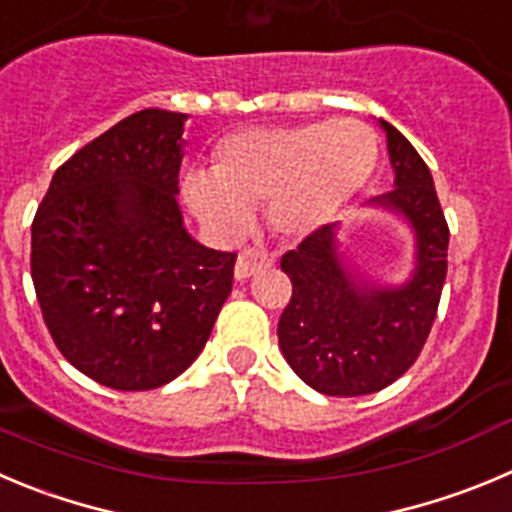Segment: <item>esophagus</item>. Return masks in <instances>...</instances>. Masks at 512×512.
<instances>
[{
	"label": "esophagus",
	"instance_id": "esophagus-1",
	"mask_svg": "<svg viewBox=\"0 0 512 512\" xmlns=\"http://www.w3.org/2000/svg\"><path fill=\"white\" fill-rule=\"evenodd\" d=\"M270 265H272V260L267 252L242 250L240 257H237V262H234V278L247 280V278H252V275H257V272L267 270Z\"/></svg>",
	"mask_w": 512,
	"mask_h": 512
}]
</instances>
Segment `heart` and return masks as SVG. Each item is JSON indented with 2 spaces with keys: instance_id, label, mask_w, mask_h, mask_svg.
Masks as SVG:
<instances>
[{
  "instance_id": "1",
  "label": "heart",
  "mask_w": 512,
  "mask_h": 512,
  "mask_svg": "<svg viewBox=\"0 0 512 512\" xmlns=\"http://www.w3.org/2000/svg\"><path fill=\"white\" fill-rule=\"evenodd\" d=\"M379 161V143L358 118L252 128L222 138L212 174L181 181L189 209L219 234H240L252 209L265 207L275 232L300 240L331 224L364 189Z\"/></svg>"
}]
</instances>
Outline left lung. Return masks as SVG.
<instances>
[{
    "instance_id": "left-lung-1",
    "label": "left lung",
    "mask_w": 512,
    "mask_h": 512,
    "mask_svg": "<svg viewBox=\"0 0 512 512\" xmlns=\"http://www.w3.org/2000/svg\"><path fill=\"white\" fill-rule=\"evenodd\" d=\"M394 189L371 207L399 214L414 232V272L404 285H374L338 252V224L308 234L280 267L293 298L278 323L290 369L326 396L374 394L394 384L424 348L447 278L450 227L417 148L379 121Z\"/></svg>"
}]
</instances>
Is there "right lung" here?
Returning <instances> with one entry per match:
<instances>
[{"label": "right lung", "instance_id": "obj_1", "mask_svg": "<svg viewBox=\"0 0 512 512\" xmlns=\"http://www.w3.org/2000/svg\"><path fill=\"white\" fill-rule=\"evenodd\" d=\"M186 113L123 118L55 171L32 222V283L70 364L118 391L174 381L232 293L234 252L184 229Z\"/></svg>", "mask_w": 512, "mask_h": 512}]
</instances>
